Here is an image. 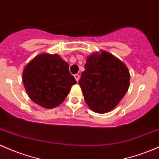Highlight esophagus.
Wrapping results in <instances>:
<instances>
[{
	"instance_id": "obj_1",
	"label": "esophagus",
	"mask_w": 159,
	"mask_h": 159,
	"mask_svg": "<svg viewBox=\"0 0 159 159\" xmlns=\"http://www.w3.org/2000/svg\"><path fill=\"white\" fill-rule=\"evenodd\" d=\"M74 77H75V79H76V82L79 81V79H80V76H79V74H75V75H74Z\"/></svg>"
}]
</instances>
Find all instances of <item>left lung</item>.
I'll return each instance as SVG.
<instances>
[{
  "label": "left lung",
  "instance_id": "1",
  "mask_svg": "<svg viewBox=\"0 0 159 159\" xmlns=\"http://www.w3.org/2000/svg\"><path fill=\"white\" fill-rule=\"evenodd\" d=\"M130 74L123 62L105 51L88 57L79 84L91 110L98 113L117 106L129 88Z\"/></svg>",
  "mask_w": 159,
  "mask_h": 159
}]
</instances>
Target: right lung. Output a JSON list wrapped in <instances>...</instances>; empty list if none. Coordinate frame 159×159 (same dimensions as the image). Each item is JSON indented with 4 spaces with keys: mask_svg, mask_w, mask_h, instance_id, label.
<instances>
[{
    "mask_svg": "<svg viewBox=\"0 0 159 159\" xmlns=\"http://www.w3.org/2000/svg\"><path fill=\"white\" fill-rule=\"evenodd\" d=\"M22 81L28 97L46 109L60 105L76 83L68 64L58 54L47 53L36 56L25 66Z\"/></svg>",
    "mask_w": 159,
    "mask_h": 159,
    "instance_id": "add662e5",
    "label": "right lung"
}]
</instances>
